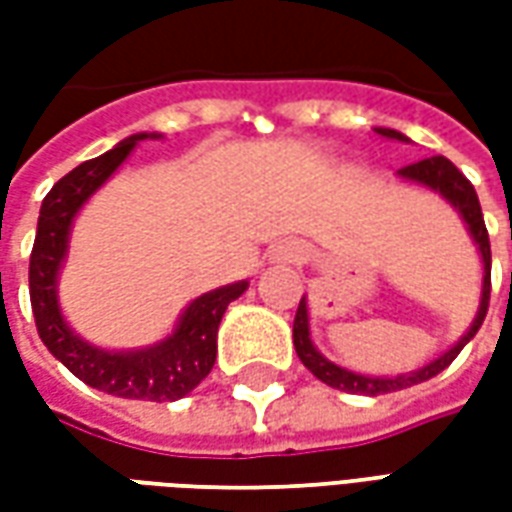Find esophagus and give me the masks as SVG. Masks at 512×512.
Instances as JSON below:
<instances>
[{"instance_id": "34e87169", "label": "esophagus", "mask_w": 512, "mask_h": 512, "mask_svg": "<svg viewBox=\"0 0 512 512\" xmlns=\"http://www.w3.org/2000/svg\"><path fill=\"white\" fill-rule=\"evenodd\" d=\"M299 249L290 244L277 246L274 252H271V263H299Z\"/></svg>"}]
</instances>
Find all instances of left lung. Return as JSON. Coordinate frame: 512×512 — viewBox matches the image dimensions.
<instances>
[{
	"label": "left lung",
	"instance_id": "8db88e82",
	"mask_svg": "<svg viewBox=\"0 0 512 512\" xmlns=\"http://www.w3.org/2000/svg\"><path fill=\"white\" fill-rule=\"evenodd\" d=\"M376 134L386 136V139H397V142H408L406 134H400L395 128H376ZM397 178L406 180V183H417L425 189L436 191L439 197L450 202L452 208L458 211V216L466 224V230L472 235V241L477 244V252L483 257V290H480V307L474 315L472 326L466 329L458 343L452 345L450 351H444L436 356L428 365L417 367L411 373H397V376H365V373H354L348 367L334 365L332 359L315 348L310 334V307H307V296L301 299L299 310H296V321H293V345H296V354H299L301 365L310 370L312 376L323 381V384L334 386L340 392H351V395H386V392H397V389H406V386L422 384L428 378L439 376L444 367L450 365L455 356L461 354V348L472 340L477 329L483 326L485 312H488V299H491V241H488V230H485L483 211H480V200H477V191L469 180L463 178V172L450 158L444 156H430L422 158L417 164H408V167L397 169Z\"/></svg>",
	"mask_w": 512,
	"mask_h": 512
}]
</instances>
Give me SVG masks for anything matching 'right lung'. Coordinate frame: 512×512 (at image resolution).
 Segmentation results:
<instances>
[{
	"label": "right lung",
	"mask_w": 512,
	"mask_h": 512,
	"mask_svg": "<svg viewBox=\"0 0 512 512\" xmlns=\"http://www.w3.org/2000/svg\"><path fill=\"white\" fill-rule=\"evenodd\" d=\"M145 139H161V134H131L104 156L90 158L71 169L46 194L40 205L38 235L29 257V301L43 345L79 381L101 389L106 395L169 403L189 395L211 373L216 362L219 323L227 304L249 288L246 279L197 296L180 312L172 334L158 343L131 348V351H106L79 337L65 321L60 310V293H57L76 213L82 211L84 202L115 175L120 164L131 156V150Z\"/></svg>",
	"instance_id": "right-lung-1"
}]
</instances>
